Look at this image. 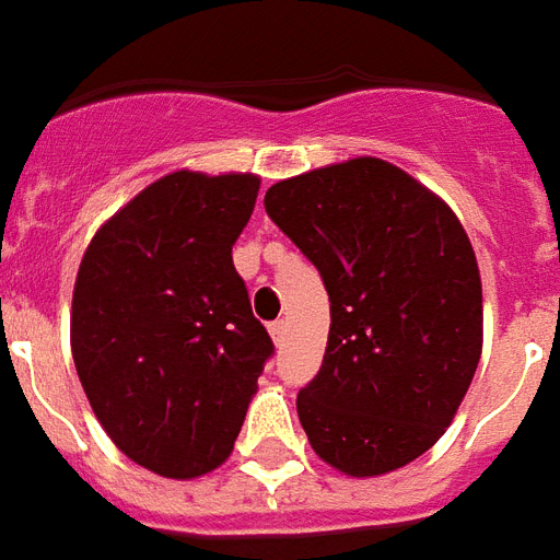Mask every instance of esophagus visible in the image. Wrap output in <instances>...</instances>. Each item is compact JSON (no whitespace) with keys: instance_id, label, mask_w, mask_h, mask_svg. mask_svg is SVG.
<instances>
[{"instance_id":"34e87169","label":"esophagus","mask_w":560,"mask_h":560,"mask_svg":"<svg viewBox=\"0 0 560 560\" xmlns=\"http://www.w3.org/2000/svg\"><path fill=\"white\" fill-rule=\"evenodd\" d=\"M268 332H271V341L277 347H283L285 343V320H275V324H268Z\"/></svg>"}]
</instances>
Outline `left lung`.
I'll list each match as a JSON object with an SVG mask.
<instances>
[{"label":"left lung","mask_w":560,"mask_h":560,"mask_svg":"<svg viewBox=\"0 0 560 560\" xmlns=\"http://www.w3.org/2000/svg\"><path fill=\"white\" fill-rule=\"evenodd\" d=\"M266 213L320 271L324 364L298 416L324 463L378 477L440 440L482 352L471 240L440 196L382 159H350L268 187Z\"/></svg>","instance_id":"left-lung-1"}]
</instances>
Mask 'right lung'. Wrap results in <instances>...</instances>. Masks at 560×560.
Listing matches in <instances>:
<instances>
[{
	"label": "right lung",
	"instance_id": "right-lung-1",
	"mask_svg": "<svg viewBox=\"0 0 560 560\" xmlns=\"http://www.w3.org/2000/svg\"><path fill=\"white\" fill-rule=\"evenodd\" d=\"M254 173L176 170L103 222L71 298V355L109 440L194 480L225 463L275 352L236 275Z\"/></svg>",
	"mask_w": 560,
	"mask_h": 560
}]
</instances>
